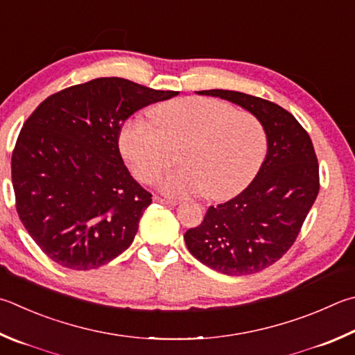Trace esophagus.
<instances>
[{
  "label": "esophagus",
  "mask_w": 355,
  "mask_h": 355,
  "mask_svg": "<svg viewBox=\"0 0 355 355\" xmlns=\"http://www.w3.org/2000/svg\"><path fill=\"white\" fill-rule=\"evenodd\" d=\"M153 202L157 203H161V205H167V206H177L178 203L175 202V200H166V198H161V197H153Z\"/></svg>",
  "instance_id": "34e87169"
}]
</instances>
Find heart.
<instances>
[{
    "label": "heart",
    "instance_id": "heart-1",
    "mask_svg": "<svg viewBox=\"0 0 355 355\" xmlns=\"http://www.w3.org/2000/svg\"><path fill=\"white\" fill-rule=\"evenodd\" d=\"M150 116L155 127L144 118L125 122L119 149L133 175L150 184L169 169L172 150L182 146L183 167L159 183L171 197L203 192L212 202L233 198L253 182L266 158L261 121L228 102L192 96L153 107Z\"/></svg>",
    "mask_w": 355,
    "mask_h": 355
}]
</instances>
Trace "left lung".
Listing matches in <instances>:
<instances>
[{
	"mask_svg": "<svg viewBox=\"0 0 355 355\" xmlns=\"http://www.w3.org/2000/svg\"><path fill=\"white\" fill-rule=\"evenodd\" d=\"M254 114L266 128L267 155L239 196L209 206L203 222L186 231L191 254L230 276L261 272L292 247L320 191L318 159L309 133L273 102L230 89H205Z\"/></svg>",
	"mask_w": 355,
	"mask_h": 355,
	"instance_id": "obj_1",
	"label": "left lung"
}]
</instances>
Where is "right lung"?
Listing matches in <instances>:
<instances>
[{
	"label": "right lung",
	"instance_id": "1",
	"mask_svg": "<svg viewBox=\"0 0 355 355\" xmlns=\"http://www.w3.org/2000/svg\"><path fill=\"white\" fill-rule=\"evenodd\" d=\"M177 94L101 77L49 96L24 122L12 153L17 212L49 259L92 270L130 247L152 194L122 161L121 128Z\"/></svg>",
	"mask_w": 355,
	"mask_h": 355
}]
</instances>
